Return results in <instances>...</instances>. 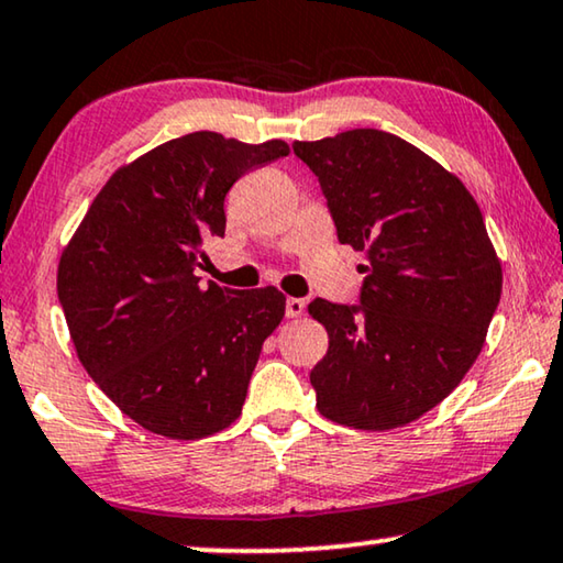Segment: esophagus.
Listing matches in <instances>:
<instances>
[{"label": "esophagus", "mask_w": 563, "mask_h": 563, "mask_svg": "<svg viewBox=\"0 0 563 563\" xmlns=\"http://www.w3.org/2000/svg\"><path fill=\"white\" fill-rule=\"evenodd\" d=\"M306 313V300L303 298H288L285 300V316L300 318Z\"/></svg>", "instance_id": "34e87169"}]
</instances>
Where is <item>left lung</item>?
Returning a JSON list of instances; mask_svg holds the SVG:
<instances>
[{
    "instance_id": "left-lung-1",
    "label": "left lung",
    "mask_w": 563,
    "mask_h": 563,
    "mask_svg": "<svg viewBox=\"0 0 563 563\" xmlns=\"http://www.w3.org/2000/svg\"><path fill=\"white\" fill-rule=\"evenodd\" d=\"M321 181L341 245L366 255L362 303L316 298L329 331L310 372L331 422L384 432L438 407L481 354L503 271L483 212L455 174L376 129L296 141Z\"/></svg>"
}]
</instances>
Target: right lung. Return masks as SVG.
Masks as SVG:
<instances>
[{
  "label": "right lung",
  "instance_id": "right-lung-1",
  "mask_svg": "<svg viewBox=\"0 0 563 563\" xmlns=\"http://www.w3.org/2000/svg\"><path fill=\"white\" fill-rule=\"evenodd\" d=\"M288 154L214 131L166 141L106 181L63 250L57 298L80 364L144 430L199 440L240 417L285 296L195 273L205 240L224 238L232 184Z\"/></svg>",
  "mask_w": 563,
  "mask_h": 563
}]
</instances>
